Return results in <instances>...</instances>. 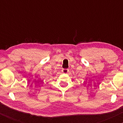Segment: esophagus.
<instances>
[{
  "label": "esophagus",
  "instance_id": "34e87169",
  "mask_svg": "<svg viewBox=\"0 0 123 123\" xmlns=\"http://www.w3.org/2000/svg\"><path fill=\"white\" fill-rule=\"evenodd\" d=\"M62 73H68L69 72V70L68 69H62Z\"/></svg>",
  "mask_w": 123,
  "mask_h": 123
}]
</instances>
